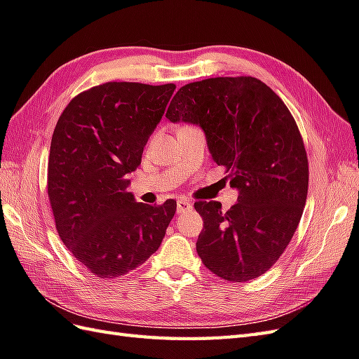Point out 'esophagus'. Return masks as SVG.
<instances>
[{
  "label": "esophagus",
  "instance_id": "esophagus-1",
  "mask_svg": "<svg viewBox=\"0 0 359 359\" xmlns=\"http://www.w3.org/2000/svg\"><path fill=\"white\" fill-rule=\"evenodd\" d=\"M192 208V203L187 198H180L177 200V214H182V212H187V210H189Z\"/></svg>",
  "mask_w": 359,
  "mask_h": 359
}]
</instances>
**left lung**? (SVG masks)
Instances as JSON below:
<instances>
[{
	"label": "left lung",
	"mask_w": 359,
	"mask_h": 359,
	"mask_svg": "<svg viewBox=\"0 0 359 359\" xmlns=\"http://www.w3.org/2000/svg\"><path fill=\"white\" fill-rule=\"evenodd\" d=\"M171 123L203 128L208 149L238 203L196 201L205 222L197 253L208 270L247 282L278 261L296 232L308 196V158L283 101L255 77H215L182 86L167 110Z\"/></svg>",
	"instance_id": "left-lung-1"
}]
</instances>
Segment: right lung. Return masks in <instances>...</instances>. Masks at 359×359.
<instances>
[{"label":"right lung","mask_w":359,"mask_h":359,"mask_svg":"<svg viewBox=\"0 0 359 359\" xmlns=\"http://www.w3.org/2000/svg\"><path fill=\"white\" fill-rule=\"evenodd\" d=\"M176 85L107 81L69 101L54 128L48 198L60 240L92 274L115 279L159 249L176 201L150 206L127 192L128 172Z\"/></svg>","instance_id":"right-lung-1"}]
</instances>
